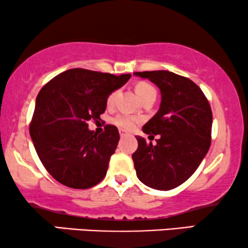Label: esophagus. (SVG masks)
Here are the masks:
<instances>
[{
  "label": "esophagus",
  "mask_w": 248,
  "mask_h": 248,
  "mask_svg": "<svg viewBox=\"0 0 248 248\" xmlns=\"http://www.w3.org/2000/svg\"><path fill=\"white\" fill-rule=\"evenodd\" d=\"M120 136H121V138H124V137L128 136V133L127 132H125L124 130H120Z\"/></svg>",
  "instance_id": "34e87169"
}]
</instances>
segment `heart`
Instances as JSON below:
<instances>
[{
	"instance_id": "b5f03b06",
	"label": "heart",
	"mask_w": 248,
	"mask_h": 248,
	"mask_svg": "<svg viewBox=\"0 0 248 248\" xmlns=\"http://www.w3.org/2000/svg\"><path fill=\"white\" fill-rule=\"evenodd\" d=\"M136 92L141 101H143L144 99L149 98V96L156 95V90L146 82L138 83L136 85ZM115 94H116V92H112L108 95L107 98L108 106L112 105V102H114V99H115ZM111 121L112 123L118 127L124 128V130H132V128L136 126L138 123H140L141 118L137 116H132V115H127V114H117L116 116L112 117Z\"/></svg>"
}]
</instances>
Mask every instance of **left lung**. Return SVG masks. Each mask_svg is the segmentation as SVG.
I'll return each instance as SVG.
<instances>
[{"instance_id":"left-lung-1","label":"left lung","mask_w":248,"mask_h":248,"mask_svg":"<svg viewBox=\"0 0 248 248\" xmlns=\"http://www.w3.org/2000/svg\"><path fill=\"white\" fill-rule=\"evenodd\" d=\"M162 93L159 110L143 125L150 137L159 134L157 144L137 137L132 155L139 180L157 190H171L194 174L206 155L212 139V110L201 88L188 77L167 70L137 72Z\"/></svg>"}]
</instances>
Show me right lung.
<instances>
[{"instance_id": "right-lung-1", "label": "right lung", "mask_w": 248, "mask_h": 248, "mask_svg": "<svg viewBox=\"0 0 248 248\" xmlns=\"http://www.w3.org/2000/svg\"><path fill=\"white\" fill-rule=\"evenodd\" d=\"M130 77L73 68L53 77L38 92L31 138L43 166L61 185L88 189L106 176L120 133L107 124L96 134L89 130L88 122L100 120L108 95Z\"/></svg>"}]
</instances>
